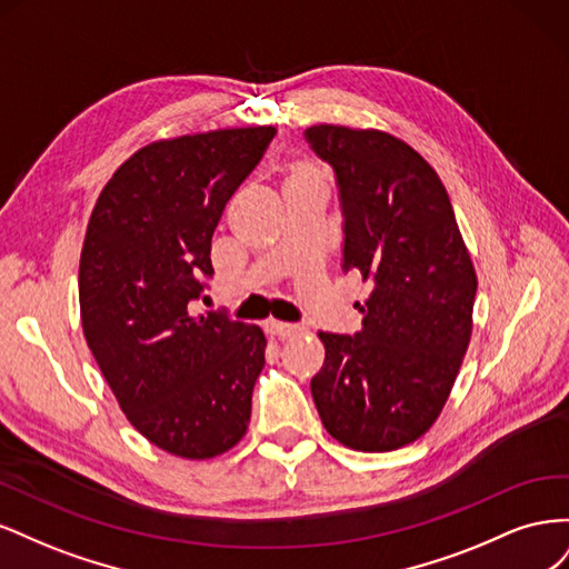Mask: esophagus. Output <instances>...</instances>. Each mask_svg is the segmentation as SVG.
<instances>
[{
    "label": "esophagus",
    "mask_w": 569,
    "mask_h": 569,
    "mask_svg": "<svg viewBox=\"0 0 569 569\" xmlns=\"http://www.w3.org/2000/svg\"><path fill=\"white\" fill-rule=\"evenodd\" d=\"M266 330H268L270 337H278V339H291V337L301 335V327L287 325V322H278V320L266 322Z\"/></svg>",
    "instance_id": "1"
}]
</instances>
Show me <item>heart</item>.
<instances>
[{
	"label": "heart",
	"instance_id": "obj_1",
	"mask_svg": "<svg viewBox=\"0 0 569 569\" xmlns=\"http://www.w3.org/2000/svg\"><path fill=\"white\" fill-rule=\"evenodd\" d=\"M280 176H282V187H284V194L287 192H295V189L308 187V184H318L322 182L320 170L306 159H289L282 163L280 168Z\"/></svg>",
	"mask_w": 569,
	"mask_h": 569
}]
</instances>
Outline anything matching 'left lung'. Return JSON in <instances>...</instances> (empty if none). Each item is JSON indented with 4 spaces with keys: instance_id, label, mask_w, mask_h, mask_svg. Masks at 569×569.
Listing matches in <instances>:
<instances>
[{
    "instance_id": "8db88e82",
    "label": "left lung",
    "mask_w": 569,
    "mask_h": 569,
    "mask_svg": "<svg viewBox=\"0 0 569 569\" xmlns=\"http://www.w3.org/2000/svg\"><path fill=\"white\" fill-rule=\"evenodd\" d=\"M337 173L343 270L370 284L363 330L320 332L311 380L327 432L363 453L396 451L439 418L472 337L477 272L437 170L382 130L311 126Z\"/></svg>"
}]
</instances>
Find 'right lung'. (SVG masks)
Segmentation results:
<instances>
[{"instance_id":"right-lung-1","label":"right lung","mask_w":569,"mask_h":569,"mask_svg":"<svg viewBox=\"0 0 569 569\" xmlns=\"http://www.w3.org/2000/svg\"><path fill=\"white\" fill-rule=\"evenodd\" d=\"M274 132L226 128L142 147L101 189L84 232V339L130 425L178 458H216L247 435L266 335L192 316L189 301L213 274L222 209Z\"/></svg>"}]
</instances>
